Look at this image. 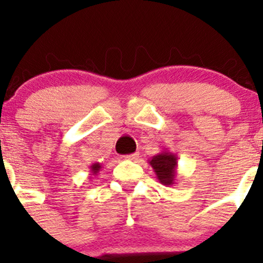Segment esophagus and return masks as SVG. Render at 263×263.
Wrapping results in <instances>:
<instances>
[{
    "instance_id": "34e87169",
    "label": "esophagus",
    "mask_w": 263,
    "mask_h": 263,
    "mask_svg": "<svg viewBox=\"0 0 263 263\" xmlns=\"http://www.w3.org/2000/svg\"><path fill=\"white\" fill-rule=\"evenodd\" d=\"M137 158H138V153H132V155L123 156V159H126V161H136Z\"/></svg>"
}]
</instances>
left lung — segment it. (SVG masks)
<instances>
[{"mask_svg":"<svg viewBox=\"0 0 263 263\" xmlns=\"http://www.w3.org/2000/svg\"><path fill=\"white\" fill-rule=\"evenodd\" d=\"M148 163L155 171L157 179L163 185L172 186L176 184L178 157L170 151H162L158 155L153 156Z\"/></svg>","mask_w":263,"mask_h":263,"instance_id":"left-lung-1","label":"left lung"}]
</instances>
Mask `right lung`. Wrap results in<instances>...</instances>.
<instances>
[{
  "label": "right lung",
  "instance_id": "right-lung-1",
  "mask_svg": "<svg viewBox=\"0 0 263 263\" xmlns=\"http://www.w3.org/2000/svg\"><path fill=\"white\" fill-rule=\"evenodd\" d=\"M101 168L102 164H100V163H93V164L90 165V173H91V176H98Z\"/></svg>",
  "mask_w": 263,
  "mask_h": 263
}]
</instances>
